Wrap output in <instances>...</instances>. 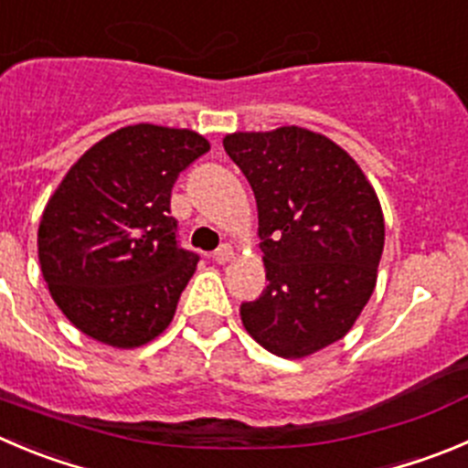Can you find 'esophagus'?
<instances>
[{"instance_id":"34e87169","label":"esophagus","mask_w":468,"mask_h":468,"mask_svg":"<svg viewBox=\"0 0 468 468\" xmlns=\"http://www.w3.org/2000/svg\"><path fill=\"white\" fill-rule=\"evenodd\" d=\"M230 259H235V249L230 247V244H221L219 249H217V251H214V261H217V263H229Z\"/></svg>"}]
</instances>
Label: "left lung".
Returning <instances> with one entry per match:
<instances>
[{
	"instance_id": "8db88e82",
	"label": "left lung",
	"mask_w": 468,
	"mask_h": 468,
	"mask_svg": "<svg viewBox=\"0 0 468 468\" xmlns=\"http://www.w3.org/2000/svg\"><path fill=\"white\" fill-rule=\"evenodd\" d=\"M224 150L256 196L268 288L239 307L265 351L298 360L353 327L377 286L386 242L374 186L346 150L316 131H235Z\"/></svg>"
}]
</instances>
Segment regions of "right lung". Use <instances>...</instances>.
<instances>
[{"instance_id": "obj_1", "label": "right lung", "mask_w": 468, "mask_h": 468, "mask_svg": "<svg viewBox=\"0 0 468 468\" xmlns=\"http://www.w3.org/2000/svg\"><path fill=\"white\" fill-rule=\"evenodd\" d=\"M209 150L191 129L131 124L69 168L38 224V263L73 325L112 348H138L170 325L198 256L177 247L170 191Z\"/></svg>"}]
</instances>
